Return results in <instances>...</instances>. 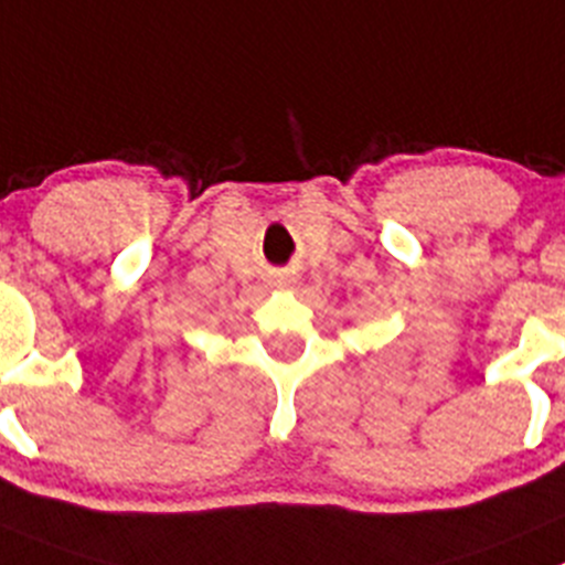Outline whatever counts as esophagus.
I'll list each match as a JSON object with an SVG mask.
<instances>
[{"mask_svg":"<svg viewBox=\"0 0 565 565\" xmlns=\"http://www.w3.org/2000/svg\"><path fill=\"white\" fill-rule=\"evenodd\" d=\"M288 282H291V279H286V286H288Z\"/></svg>","mask_w":565,"mask_h":565,"instance_id":"1","label":"esophagus"}]
</instances>
